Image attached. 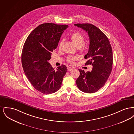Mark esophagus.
I'll return each mask as SVG.
<instances>
[{
    "label": "esophagus",
    "instance_id": "esophagus-1",
    "mask_svg": "<svg viewBox=\"0 0 134 134\" xmlns=\"http://www.w3.org/2000/svg\"><path fill=\"white\" fill-rule=\"evenodd\" d=\"M74 69V68L73 67H69L68 68V71H71L72 70H73Z\"/></svg>",
    "mask_w": 134,
    "mask_h": 134
}]
</instances>
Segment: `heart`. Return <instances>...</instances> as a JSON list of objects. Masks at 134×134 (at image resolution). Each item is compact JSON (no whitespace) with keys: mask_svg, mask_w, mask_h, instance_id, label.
Returning a JSON list of instances; mask_svg holds the SVG:
<instances>
[{"mask_svg":"<svg viewBox=\"0 0 134 134\" xmlns=\"http://www.w3.org/2000/svg\"><path fill=\"white\" fill-rule=\"evenodd\" d=\"M70 38L73 42L75 44L77 47H81L84 42L85 38L82 34L79 32H76L70 36ZM63 41L62 40L60 42L59 44V47L60 48H61ZM78 59V57L76 56H69L67 58V60L71 63H73L75 60Z\"/></svg>","mask_w":134,"mask_h":134,"instance_id":"1","label":"heart"}]
</instances>
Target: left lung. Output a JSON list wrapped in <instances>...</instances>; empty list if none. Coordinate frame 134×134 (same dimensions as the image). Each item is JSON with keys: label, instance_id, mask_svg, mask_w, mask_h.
<instances>
[{"label": "left lung", "instance_id": "obj_1", "mask_svg": "<svg viewBox=\"0 0 134 134\" xmlns=\"http://www.w3.org/2000/svg\"><path fill=\"white\" fill-rule=\"evenodd\" d=\"M74 26L87 32L89 50L85 55L88 59L85 65H92L91 71L79 69L80 75L76 81L78 88L82 92L94 93L104 86L110 75L113 63L111 46L106 35L97 27L90 24H77Z\"/></svg>", "mask_w": 134, "mask_h": 134}]
</instances>
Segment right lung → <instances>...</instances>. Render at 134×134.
<instances>
[{"label": "right lung", "instance_id": "add662e5", "mask_svg": "<svg viewBox=\"0 0 134 134\" xmlns=\"http://www.w3.org/2000/svg\"><path fill=\"white\" fill-rule=\"evenodd\" d=\"M68 27L53 23L41 24L31 32L24 45L21 63L24 72L34 87L45 94L60 89L67 71L64 65L55 70L49 61Z\"/></svg>", "mask_w": 134, "mask_h": 134}]
</instances>
